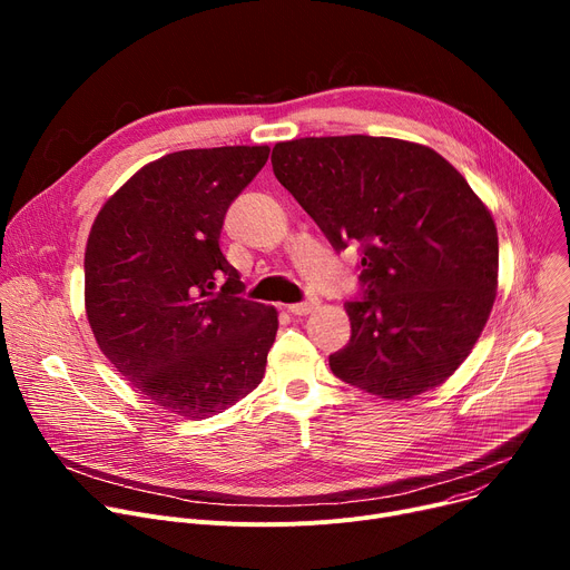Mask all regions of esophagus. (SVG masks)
I'll return each instance as SVG.
<instances>
[{
	"instance_id": "1",
	"label": "esophagus",
	"mask_w": 570,
	"mask_h": 570,
	"mask_svg": "<svg viewBox=\"0 0 570 570\" xmlns=\"http://www.w3.org/2000/svg\"><path fill=\"white\" fill-rule=\"evenodd\" d=\"M314 307H316V303H314V301H305V303H293V305H286V309H288L293 316H305V314H309Z\"/></svg>"
}]
</instances>
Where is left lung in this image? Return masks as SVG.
<instances>
[{
  "instance_id": "1",
  "label": "left lung",
  "mask_w": 570,
  "mask_h": 570,
  "mask_svg": "<svg viewBox=\"0 0 570 570\" xmlns=\"http://www.w3.org/2000/svg\"><path fill=\"white\" fill-rule=\"evenodd\" d=\"M273 170L337 254L361 252L333 374L385 400L443 383L481 337L497 291V226L466 179L434 149L383 136L277 142Z\"/></svg>"
}]
</instances>
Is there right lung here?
<instances>
[{
  "label": "right lung",
  "mask_w": 570,
  "mask_h": 570,
  "mask_svg": "<svg viewBox=\"0 0 570 570\" xmlns=\"http://www.w3.org/2000/svg\"><path fill=\"white\" fill-rule=\"evenodd\" d=\"M267 155L265 145L166 155L101 207L89 233L85 307L97 344L177 415L222 413L265 374L277 309L243 297L219 237Z\"/></svg>",
  "instance_id": "right-lung-1"
}]
</instances>
